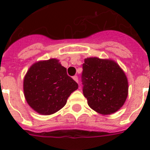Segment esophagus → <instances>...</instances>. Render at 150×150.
Listing matches in <instances>:
<instances>
[{"instance_id": "1", "label": "esophagus", "mask_w": 150, "mask_h": 150, "mask_svg": "<svg viewBox=\"0 0 150 150\" xmlns=\"http://www.w3.org/2000/svg\"><path fill=\"white\" fill-rule=\"evenodd\" d=\"M73 79L75 80V82L79 83V78H78L77 75H75V76H73Z\"/></svg>"}]
</instances>
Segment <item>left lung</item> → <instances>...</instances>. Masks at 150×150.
Masks as SVG:
<instances>
[{"mask_svg": "<svg viewBox=\"0 0 150 150\" xmlns=\"http://www.w3.org/2000/svg\"><path fill=\"white\" fill-rule=\"evenodd\" d=\"M82 92L92 109L101 114L118 110L128 96L127 77L116 62L97 57L85 59Z\"/></svg>", "mask_w": 150, "mask_h": 150, "instance_id": "left-lung-1", "label": "left lung"}]
</instances>
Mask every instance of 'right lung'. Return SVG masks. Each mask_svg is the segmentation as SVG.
I'll return each instance as SVG.
<instances>
[{
    "label": "right lung",
    "instance_id": "1",
    "mask_svg": "<svg viewBox=\"0 0 150 150\" xmlns=\"http://www.w3.org/2000/svg\"><path fill=\"white\" fill-rule=\"evenodd\" d=\"M78 88L77 82L67 75V69L56 59L34 64L27 71L23 82L27 103L43 115L61 110Z\"/></svg>",
    "mask_w": 150,
    "mask_h": 150
}]
</instances>
